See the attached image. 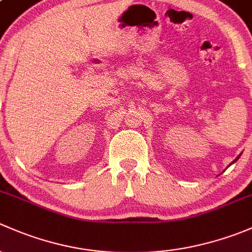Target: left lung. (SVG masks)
Segmentation results:
<instances>
[{"instance_id":"left-lung-1","label":"left lung","mask_w":252,"mask_h":252,"mask_svg":"<svg viewBox=\"0 0 252 252\" xmlns=\"http://www.w3.org/2000/svg\"><path fill=\"white\" fill-rule=\"evenodd\" d=\"M239 157H240V155H239ZM239 157H237V158H235V159H234V160H233V162H232V164H234V162H235V161H237V160H238V159H239ZM232 164H230V165H232Z\"/></svg>"}]
</instances>
